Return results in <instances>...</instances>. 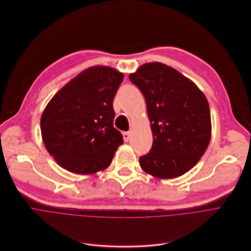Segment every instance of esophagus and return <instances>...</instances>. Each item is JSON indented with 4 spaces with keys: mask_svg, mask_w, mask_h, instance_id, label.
<instances>
[{
    "mask_svg": "<svg viewBox=\"0 0 251 251\" xmlns=\"http://www.w3.org/2000/svg\"><path fill=\"white\" fill-rule=\"evenodd\" d=\"M123 138H124V141H125V142H127V141L130 139V132H129V131L123 132Z\"/></svg>",
    "mask_w": 251,
    "mask_h": 251,
    "instance_id": "1",
    "label": "esophagus"
}]
</instances>
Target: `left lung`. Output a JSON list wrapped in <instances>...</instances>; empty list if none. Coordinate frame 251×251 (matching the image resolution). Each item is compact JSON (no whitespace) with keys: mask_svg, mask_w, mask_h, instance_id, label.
Returning <instances> with one entry per match:
<instances>
[{"mask_svg":"<svg viewBox=\"0 0 251 251\" xmlns=\"http://www.w3.org/2000/svg\"><path fill=\"white\" fill-rule=\"evenodd\" d=\"M143 94L153 143L139 157L142 170L158 178L177 177L205 153L211 117L205 95L175 69L160 62L141 65L129 75Z\"/></svg>","mask_w":251,"mask_h":251,"instance_id":"obj_1","label":"left lung"}]
</instances>
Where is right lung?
I'll return each instance as SVG.
<instances>
[{"label":"right lung","instance_id":"right-lung-1","mask_svg":"<svg viewBox=\"0 0 251 251\" xmlns=\"http://www.w3.org/2000/svg\"><path fill=\"white\" fill-rule=\"evenodd\" d=\"M123 74L93 66L73 78L48 103L40 120L47 151L74 174L104 171L123 143L114 128V97Z\"/></svg>","mask_w":251,"mask_h":251}]
</instances>
